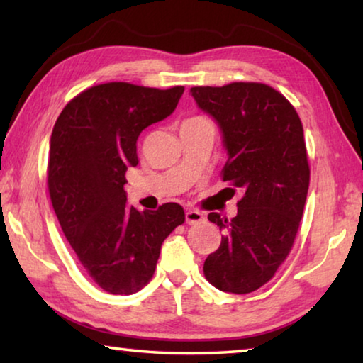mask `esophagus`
Wrapping results in <instances>:
<instances>
[{
    "instance_id": "1",
    "label": "esophagus",
    "mask_w": 363,
    "mask_h": 363,
    "mask_svg": "<svg viewBox=\"0 0 363 363\" xmlns=\"http://www.w3.org/2000/svg\"><path fill=\"white\" fill-rule=\"evenodd\" d=\"M186 220H187V224H190V225L200 224V223H203V220H205V214L199 211V210H187Z\"/></svg>"
}]
</instances>
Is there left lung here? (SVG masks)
Masks as SVG:
<instances>
[{
  "label": "left lung",
  "instance_id": "left-lung-1",
  "mask_svg": "<svg viewBox=\"0 0 363 363\" xmlns=\"http://www.w3.org/2000/svg\"><path fill=\"white\" fill-rule=\"evenodd\" d=\"M194 99L223 131V181L243 192L237 216L208 219L224 232L206 257V280L220 291L245 294L266 285L293 248L309 189V162L299 115L264 83L195 86Z\"/></svg>",
  "mask_w": 363,
  "mask_h": 363
}]
</instances>
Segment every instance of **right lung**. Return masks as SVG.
<instances>
[{
	"label": "right lung",
	"mask_w": 363,
	"mask_h": 363,
	"mask_svg": "<svg viewBox=\"0 0 363 363\" xmlns=\"http://www.w3.org/2000/svg\"><path fill=\"white\" fill-rule=\"evenodd\" d=\"M182 93L184 86L97 84L73 97L54 125L51 203L78 261L110 294L143 290L164 238L186 220L181 205L139 211L126 203L125 192L126 171L139 163V134L173 113Z\"/></svg>",
	"instance_id": "1"
}]
</instances>
